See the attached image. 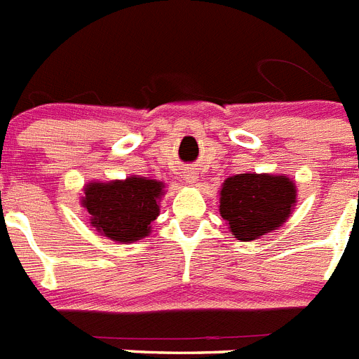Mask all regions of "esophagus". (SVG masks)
<instances>
[{
	"label": "esophagus",
	"instance_id": "esophagus-1",
	"mask_svg": "<svg viewBox=\"0 0 359 359\" xmlns=\"http://www.w3.org/2000/svg\"><path fill=\"white\" fill-rule=\"evenodd\" d=\"M185 180H187V183H190V185H194V183L198 182V176H196V172H187L185 174Z\"/></svg>",
	"mask_w": 359,
	"mask_h": 359
}]
</instances>
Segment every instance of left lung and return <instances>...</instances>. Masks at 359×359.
I'll return each mask as SVG.
<instances>
[{"label":"left lung","mask_w":359,"mask_h":359,"mask_svg":"<svg viewBox=\"0 0 359 359\" xmlns=\"http://www.w3.org/2000/svg\"><path fill=\"white\" fill-rule=\"evenodd\" d=\"M297 187L286 174H236L219 194V212L237 241H255L286 223Z\"/></svg>","instance_id":"left-lung-1"}]
</instances>
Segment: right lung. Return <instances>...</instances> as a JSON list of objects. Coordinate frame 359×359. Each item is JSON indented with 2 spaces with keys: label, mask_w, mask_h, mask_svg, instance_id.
<instances>
[{
  "label": "right lung",
  "mask_w": 359,
  "mask_h": 359,
  "mask_svg": "<svg viewBox=\"0 0 359 359\" xmlns=\"http://www.w3.org/2000/svg\"><path fill=\"white\" fill-rule=\"evenodd\" d=\"M163 187V182L140 176L93 182L84 187L81 205L100 236L122 244L136 243L151 233V223L160 214Z\"/></svg>",
  "instance_id": "1"
}]
</instances>
